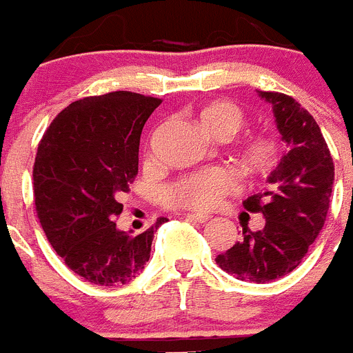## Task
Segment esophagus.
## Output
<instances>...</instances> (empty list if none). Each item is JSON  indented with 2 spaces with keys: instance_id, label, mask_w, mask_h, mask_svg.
Here are the masks:
<instances>
[{
  "instance_id": "obj_1",
  "label": "esophagus",
  "mask_w": 353,
  "mask_h": 353,
  "mask_svg": "<svg viewBox=\"0 0 353 353\" xmlns=\"http://www.w3.org/2000/svg\"><path fill=\"white\" fill-rule=\"evenodd\" d=\"M186 218H188V220H192V221H196V223H205V221L211 220V216L195 214V212H188V214H186Z\"/></svg>"
}]
</instances>
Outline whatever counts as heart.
I'll list each match as a JSON object with an SVG mask.
<instances>
[{"label": "heart", "instance_id": "obj_1", "mask_svg": "<svg viewBox=\"0 0 353 353\" xmlns=\"http://www.w3.org/2000/svg\"><path fill=\"white\" fill-rule=\"evenodd\" d=\"M200 125L212 137L227 141L244 126V112L232 101H212L200 110ZM279 144L271 135H253L239 148V163L248 174L260 176L278 163ZM237 179L230 170L204 169L186 174L167 186L165 202L172 208L211 211L221 204L225 195L236 192Z\"/></svg>", "mask_w": 353, "mask_h": 353}]
</instances>
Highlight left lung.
I'll list each match as a JSON object with an SVG mask.
<instances>
[{
  "label": "left lung",
  "mask_w": 353,
  "mask_h": 353,
  "mask_svg": "<svg viewBox=\"0 0 353 353\" xmlns=\"http://www.w3.org/2000/svg\"><path fill=\"white\" fill-rule=\"evenodd\" d=\"M272 107L288 151L268 177L271 188L243 202L262 212L265 227L244 228L243 241L216 256V263L241 281L268 283L294 271L319 237L329 211L334 163L320 126L299 101L283 93L259 91Z\"/></svg>",
  "instance_id": "1"
}]
</instances>
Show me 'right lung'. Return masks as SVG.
Listing matches in <instances>:
<instances>
[{
	"instance_id": "right-lung-1",
	"label": "right lung",
	"mask_w": 353,
	"mask_h": 353,
	"mask_svg": "<svg viewBox=\"0 0 353 353\" xmlns=\"http://www.w3.org/2000/svg\"><path fill=\"white\" fill-rule=\"evenodd\" d=\"M160 98L114 91L70 103L38 144L34 205L47 239L75 274L112 287L137 278L158 218L142 234L119 230L121 195L139 172V144Z\"/></svg>"
}]
</instances>
